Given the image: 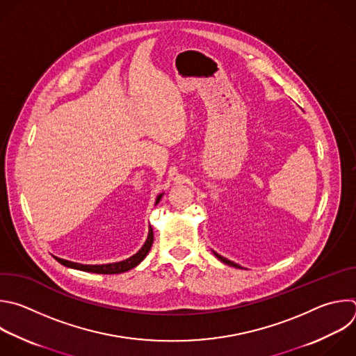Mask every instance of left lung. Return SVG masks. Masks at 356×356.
I'll use <instances>...</instances> for the list:
<instances>
[{
	"label": "left lung",
	"instance_id": "left-lung-1",
	"mask_svg": "<svg viewBox=\"0 0 356 356\" xmlns=\"http://www.w3.org/2000/svg\"><path fill=\"white\" fill-rule=\"evenodd\" d=\"M222 263H225V264H227V266H232V267H236V268H242L239 264H234V263H232V261H229V260H226L225 257H222V256H219V254H216V253H213Z\"/></svg>",
	"mask_w": 356,
	"mask_h": 356
}]
</instances>
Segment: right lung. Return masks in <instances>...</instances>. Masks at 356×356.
<instances>
[{
	"label": "right lung",
	"mask_w": 356,
	"mask_h": 356,
	"mask_svg": "<svg viewBox=\"0 0 356 356\" xmlns=\"http://www.w3.org/2000/svg\"><path fill=\"white\" fill-rule=\"evenodd\" d=\"M161 197H162V194L158 195L156 204L161 201ZM152 243H154V232H152V227H151L149 233H148V239L144 243L143 249L137 254H134L133 257H130V259H127L124 261L111 263V264H103V266H83V264L67 261V260H63V259H58V257H56V260L60 264L65 266V267L81 270V271H86V273H95V274H122V273H126V271L137 267L147 257V254L149 253V250L152 248Z\"/></svg>",
	"instance_id": "obj_1"
}]
</instances>
